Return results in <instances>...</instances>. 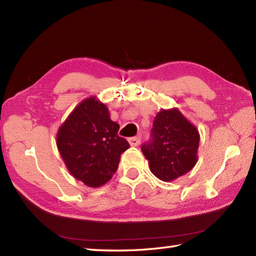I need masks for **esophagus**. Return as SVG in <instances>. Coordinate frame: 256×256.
Instances as JSON below:
<instances>
[{
    "label": "esophagus",
    "mask_w": 256,
    "mask_h": 256,
    "mask_svg": "<svg viewBox=\"0 0 256 256\" xmlns=\"http://www.w3.org/2000/svg\"><path fill=\"white\" fill-rule=\"evenodd\" d=\"M140 142H141L140 138H128V144L132 146H138V144H140Z\"/></svg>",
    "instance_id": "obj_1"
}]
</instances>
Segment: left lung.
Here are the masks:
<instances>
[{
	"instance_id": "1",
	"label": "left lung",
	"mask_w": 256,
	"mask_h": 256,
	"mask_svg": "<svg viewBox=\"0 0 256 256\" xmlns=\"http://www.w3.org/2000/svg\"><path fill=\"white\" fill-rule=\"evenodd\" d=\"M200 134L177 108L156 115L151 140L141 146L149 168L157 178L172 182L196 166Z\"/></svg>"
}]
</instances>
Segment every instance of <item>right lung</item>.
Wrapping results in <instances>:
<instances>
[{"label":"right lung","mask_w":256,"mask_h":256,"mask_svg":"<svg viewBox=\"0 0 256 256\" xmlns=\"http://www.w3.org/2000/svg\"><path fill=\"white\" fill-rule=\"evenodd\" d=\"M120 125L96 96L82 100L60 125L56 146L76 180L89 188H99L118 170L120 154L130 148L118 136Z\"/></svg>","instance_id":"add662e5"}]
</instances>
